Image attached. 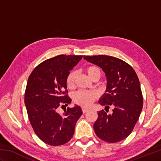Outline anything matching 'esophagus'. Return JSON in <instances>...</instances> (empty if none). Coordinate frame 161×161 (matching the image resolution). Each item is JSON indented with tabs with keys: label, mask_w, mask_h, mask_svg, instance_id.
Segmentation results:
<instances>
[{
	"label": "esophagus",
	"mask_w": 161,
	"mask_h": 161,
	"mask_svg": "<svg viewBox=\"0 0 161 161\" xmlns=\"http://www.w3.org/2000/svg\"><path fill=\"white\" fill-rule=\"evenodd\" d=\"M88 111V108H82V112L83 114H85V113L87 112Z\"/></svg>",
	"instance_id": "34e87169"
}]
</instances>
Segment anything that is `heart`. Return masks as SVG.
I'll return each mask as SVG.
<instances>
[{"label": "heart", "mask_w": 161, "mask_h": 161, "mask_svg": "<svg viewBox=\"0 0 161 161\" xmlns=\"http://www.w3.org/2000/svg\"><path fill=\"white\" fill-rule=\"evenodd\" d=\"M86 73L90 79L93 80L95 78L100 79L101 76V70L96 66H89L86 68ZM76 72L70 71L68 74L66 80V83L68 88H73L75 86ZM97 95L93 91H79L74 95V101L75 103L82 106L84 107H88L96 100Z\"/></svg>", "instance_id": "b5f03b06"}]
</instances>
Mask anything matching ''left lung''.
<instances>
[{"label": "left lung", "instance_id": "left-lung-1", "mask_svg": "<svg viewBox=\"0 0 161 161\" xmlns=\"http://www.w3.org/2000/svg\"><path fill=\"white\" fill-rule=\"evenodd\" d=\"M84 58L105 73L107 90L98 102L108 110L110 106L113 107L111 114L104 110L98 111L94 131L105 142L121 141L133 131L142 108V94L137 75L129 64L118 58L107 55Z\"/></svg>", "mask_w": 161, "mask_h": 161}]
</instances>
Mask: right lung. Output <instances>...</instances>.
I'll use <instances>...</instances> for the list:
<instances>
[{
	"label": "right lung",
	"mask_w": 161,
	"mask_h": 161,
	"mask_svg": "<svg viewBox=\"0 0 161 161\" xmlns=\"http://www.w3.org/2000/svg\"><path fill=\"white\" fill-rule=\"evenodd\" d=\"M82 57L61 54L50 58L39 64L28 77L25 104L29 120L36 136L47 145L59 146L69 141L82 115L79 106L58 113L59 107L71 102L66 77Z\"/></svg>",
	"instance_id": "obj_1"
}]
</instances>
